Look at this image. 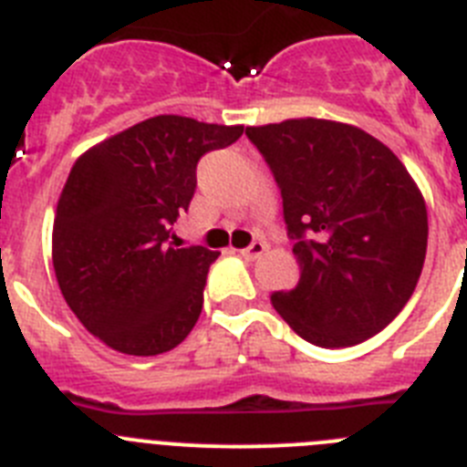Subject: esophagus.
Instances as JSON below:
<instances>
[{
  "label": "esophagus",
  "mask_w": 467,
  "mask_h": 467,
  "mask_svg": "<svg viewBox=\"0 0 467 467\" xmlns=\"http://www.w3.org/2000/svg\"><path fill=\"white\" fill-rule=\"evenodd\" d=\"M264 250H266V245H264L262 241H254L253 245L245 247V250H241V257H243V259H247V262H254V259L262 257Z\"/></svg>",
  "instance_id": "esophagus-1"
}]
</instances>
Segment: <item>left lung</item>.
Masks as SVG:
<instances>
[{"label": "left lung", "mask_w": 467, "mask_h": 467, "mask_svg": "<svg viewBox=\"0 0 467 467\" xmlns=\"http://www.w3.org/2000/svg\"><path fill=\"white\" fill-rule=\"evenodd\" d=\"M245 135L274 171L296 241L299 283L271 295L275 311L325 348L381 332L414 295L426 259L428 210L414 177L350 123L287 119Z\"/></svg>", "instance_id": "8db88e82"}]
</instances>
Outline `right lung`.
Masks as SVG:
<instances>
[{"instance_id": "add662e5", "label": "right lung", "mask_w": 467, "mask_h": 467, "mask_svg": "<svg viewBox=\"0 0 467 467\" xmlns=\"http://www.w3.org/2000/svg\"><path fill=\"white\" fill-rule=\"evenodd\" d=\"M243 126L161 114L74 161L53 220V269L81 325L126 356H159L187 339L220 253L168 243L189 208L196 163Z\"/></svg>"}]
</instances>
